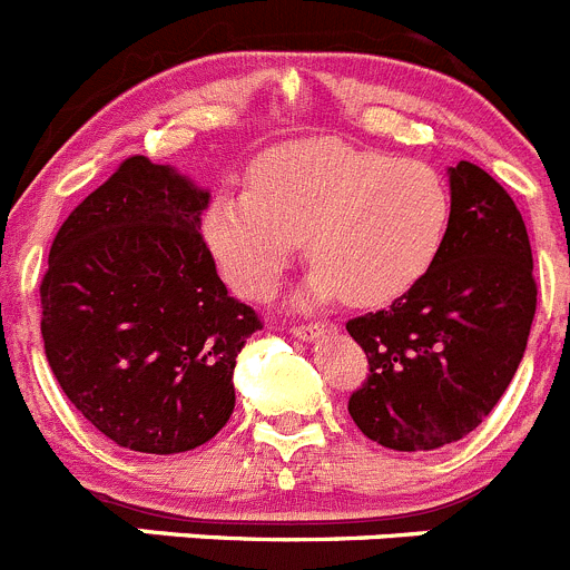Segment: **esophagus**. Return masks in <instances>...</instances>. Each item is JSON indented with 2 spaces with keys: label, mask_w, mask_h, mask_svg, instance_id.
Segmentation results:
<instances>
[{
  "label": "esophagus",
  "mask_w": 570,
  "mask_h": 570,
  "mask_svg": "<svg viewBox=\"0 0 570 570\" xmlns=\"http://www.w3.org/2000/svg\"><path fill=\"white\" fill-rule=\"evenodd\" d=\"M331 331H336V325H331V322H311V325L294 327V336L302 338V342H313V338H322Z\"/></svg>",
  "instance_id": "34e87169"
}]
</instances>
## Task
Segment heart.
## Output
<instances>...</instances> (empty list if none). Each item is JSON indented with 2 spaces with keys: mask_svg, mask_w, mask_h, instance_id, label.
I'll list each match as a JSON object with an SVG mask.
<instances>
[{
  "mask_svg": "<svg viewBox=\"0 0 570 570\" xmlns=\"http://www.w3.org/2000/svg\"><path fill=\"white\" fill-rule=\"evenodd\" d=\"M449 223L452 195L435 166L311 138L268 149L248 191L214 197L203 239L248 299L274 291L305 239L316 268L302 299L379 307L430 274Z\"/></svg>",
  "mask_w": 570,
  "mask_h": 570,
  "instance_id": "obj_1",
  "label": "heart"
}]
</instances>
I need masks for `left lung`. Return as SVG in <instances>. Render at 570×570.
Here are the masks:
<instances>
[{
	"instance_id": "obj_1",
	"label": "left lung",
	"mask_w": 570,
	"mask_h": 570,
	"mask_svg": "<svg viewBox=\"0 0 570 570\" xmlns=\"http://www.w3.org/2000/svg\"><path fill=\"white\" fill-rule=\"evenodd\" d=\"M452 223L430 274L390 305L347 322L370 375L350 417L395 452L461 441L494 410L523 362L537 311L525 223L480 166H449Z\"/></svg>"
}]
</instances>
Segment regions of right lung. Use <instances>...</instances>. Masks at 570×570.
Returning <instances> with one entry per match:
<instances>
[{
  "label": "right lung",
  "mask_w": 570,
  "mask_h": 570,
  "mask_svg": "<svg viewBox=\"0 0 570 570\" xmlns=\"http://www.w3.org/2000/svg\"><path fill=\"white\" fill-rule=\"evenodd\" d=\"M175 166L124 160L61 223L41 279L56 381L98 432L149 455L212 441L257 313L228 296L200 237L208 208Z\"/></svg>",
  "instance_id": "right-lung-1"
}]
</instances>
